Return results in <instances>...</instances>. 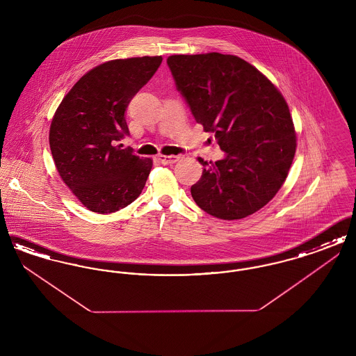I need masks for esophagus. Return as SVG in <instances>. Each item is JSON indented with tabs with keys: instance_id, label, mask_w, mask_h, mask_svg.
Listing matches in <instances>:
<instances>
[{
	"instance_id": "esophagus-1",
	"label": "esophagus",
	"mask_w": 356,
	"mask_h": 356,
	"mask_svg": "<svg viewBox=\"0 0 356 356\" xmlns=\"http://www.w3.org/2000/svg\"><path fill=\"white\" fill-rule=\"evenodd\" d=\"M159 163H161L163 165H168V164H173L179 160V156H165V154H160L157 157Z\"/></svg>"
}]
</instances>
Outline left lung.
<instances>
[{"label":"left lung","instance_id":"left-lung-1","mask_svg":"<svg viewBox=\"0 0 356 356\" xmlns=\"http://www.w3.org/2000/svg\"><path fill=\"white\" fill-rule=\"evenodd\" d=\"M177 90L196 122L225 152L199 161L200 180L191 195L207 213L238 220L257 212L282 188L296 151V132L279 89L250 63L232 54H173Z\"/></svg>","mask_w":356,"mask_h":356}]
</instances>
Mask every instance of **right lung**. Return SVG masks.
I'll use <instances>...</instances> for the list:
<instances>
[{
  "instance_id": "obj_1",
  "label": "right lung",
  "mask_w": 356,
  "mask_h": 356,
  "mask_svg": "<svg viewBox=\"0 0 356 356\" xmlns=\"http://www.w3.org/2000/svg\"><path fill=\"white\" fill-rule=\"evenodd\" d=\"M161 56L106 61L73 85L58 105L49 131L60 177L89 211L112 213L140 196L152 160L118 144L129 134L125 111L152 79Z\"/></svg>"
}]
</instances>
